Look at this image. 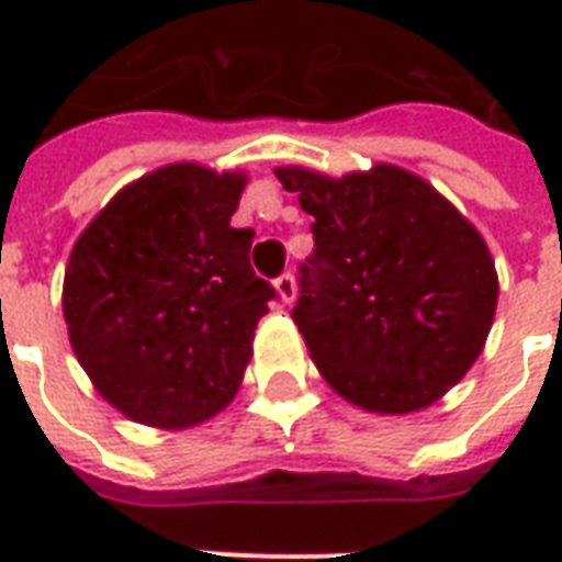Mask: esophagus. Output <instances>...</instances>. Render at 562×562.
Segmentation results:
<instances>
[{"instance_id":"34e87169","label":"esophagus","mask_w":562,"mask_h":562,"mask_svg":"<svg viewBox=\"0 0 562 562\" xmlns=\"http://www.w3.org/2000/svg\"><path fill=\"white\" fill-rule=\"evenodd\" d=\"M273 285H277V294H280L282 304H292L294 297H297V282H294L292 273H282Z\"/></svg>"}]
</instances>
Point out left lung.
Segmentation results:
<instances>
[{"mask_svg":"<svg viewBox=\"0 0 562 562\" xmlns=\"http://www.w3.org/2000/svg\"><path fill=\"white\" fill-rule=\"evenodd\" d=\"M273 173L316 220L292 318L325 382L379 415L446 397L482 355L499 297L479 228L389 161L342 177L304 165Z\"/></svg>","mask_w":562,"mask_h":562,"instance_id":"left-lung-1","label":"left lung"}]
</instances>
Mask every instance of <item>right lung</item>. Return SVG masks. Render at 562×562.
Returning a JSON list of instances; mask_svg holds the SVG:
<instances>
[{
    "label": "right lung",
    "mask_w": 562,
    "mask_h": 562,
    "mask_svg": "<svg viewBox=\"0 0 562 562\" xmlns=\"http://www.w3.org/2000/svg\"><path fill=\"white\" fill-rule=\"evenodd\" d=\"M246 171L171 161L123 186L80 232L63 280L68 340L116 413L186 430L244 382L273 289L232 228Z\"/></svg>",
    "instance_id": "1"
}]
</instances>
